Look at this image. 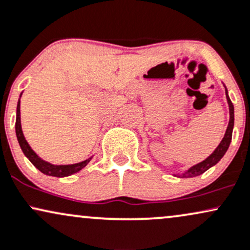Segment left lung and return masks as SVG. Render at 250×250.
<instances>
[{
  "label": "left lung",
  "instance_id": "left-lung-1",
  "mask_svg": "<svg viewBox=\"0 0 250 250\" xmlns=\"http://www.w3.org/2000/svg\"><path fill=\"white\" fill-rule=\"evenodd\" d=\"M226 97H227V102L228 105H229V123H228V127L226 130L225 137L222 138L221 143L219 144L218 147L215 148V151L213 152L209 157L206 158L204 161L201 163L196 164V165L192 166L190 168L187 169L186 172H184L183 174H175V177L178 178H193V177H198V175L202 174L209 169L210 167L216 165L221 158L224 157L226 152H227L228 147H229V144L231 142V134H233V127H234V105L231 103L229 96H228V91L226 89Z\"/></svg>",
  "mask_w": 250,
  "mask_h": 250
}]
</instances>
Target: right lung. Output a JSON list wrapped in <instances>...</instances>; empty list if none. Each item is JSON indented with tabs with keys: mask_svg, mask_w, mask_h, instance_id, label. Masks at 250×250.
Segmentation results:
<instances>
[{
	"mask_svg": "<svg viewBox=\"0 0 250 250\" xmlns=\"http://www.w3.org/2000/svg\"><path fill=\"white\" fill-rule=\"evenodd\" d=\"M21 96H22V93H21ZM20 105H21V102L19 99V103H17V110H16V124H15L17 140H19V144L21 148H22L23 153H24L25 157L30 160V163L36 167L38 171H41L46 175H51V177L64 178V177H69V175L73 174V173L79 172L82 168H84V167L90 163V160L92 159V158H89V159L82 161V163L71 164V165H52V164L48 163V161L41 159V158L35 153L34 149H31L28 142L25 140L24 136H23L22 126H21Z\"/></svg>",
	"mask_w": 250,
	"mask_h": 250,
	"instance_id": "right-lung-1",
	"label": "right lung"
}]
</instances>
